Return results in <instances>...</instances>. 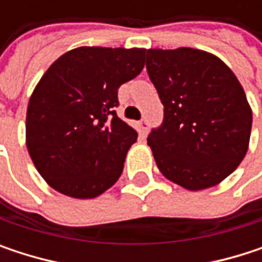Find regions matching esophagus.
<instances>
[{"instance_id":"obj_1","label":"esophagus","mask_w":262,"mask_h":262,"mask_svg":"<svg viewBox=\"0 0 262 262\" xmlns=\"http://www.w3.org/2000/svg\"><path fill=\"white\" fill-rule=\"evenodd\" d=\"M139 129H141V133H142V135H147V132H148V121H147V120H141Z\"/></svg>"}]
</instances>
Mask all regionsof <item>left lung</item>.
<instances>
[{
    "label": "left lung",
    "instance_id": "obj_1",
    "mask_svg": "<svg viewBox=\"0 0 262 262\" xmlns=\"http://www.w3.org/2000/svg\"><path fill=\"white\" fill-rule=\"evenodd\" d=\"M147 73L164 121L147 142L159 171L189 191L225 181L244 159L252 109L231 68L195 50H147Z\"/></svg>",
    "mask_w": 262,
    "mask_h": 262
}]
</instances>
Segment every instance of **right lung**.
<instances>
[{
	"label": "right lung",
	"instance_id": "1",
	"mask_svg": "<svg viewBox=\"0 0 262 262\" xmlns=\"http://www.w3.org/2000/svg\"><path fill=\"white\" fill-rule=\"evenodd\" d=\"M144 48L79 47L36 84L26 142L39 174L56 191L94 199L123 173L138 133L118 118V88L144 68Z\"/></svg>",
	"mask_w": 262,
	"mask_h": 262
}]
</instances>
